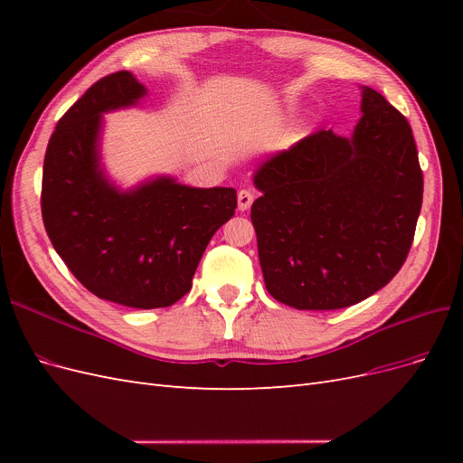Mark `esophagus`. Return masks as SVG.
<instances>
[{
  "mask_svg": "<svg viewBox=\"0 0 463 463\" xmlns=\"http://www.w3.org/2000/svg\"><path fill=\"white\" fill-rule=\"evenodd\" d=\"M255 201V193L250 189H241L240 193H237V208L240 210H249L250 204H253Z\"/></svg>",
  "mask_w": 463,
  "mask_h": 463,
  "instance_id": "esophagus-1",
  "label": "esophagus"
}]
</instances>
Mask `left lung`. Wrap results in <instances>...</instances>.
<instances>
[{
	"label": "left lung",
	"mask_w": 463,
	"mask_h": 463,
	"mask_svg": "<svg viewBox=\"0 0 463 463\" xmlns=\"http://www.w3.org/2000/svg\"><path fill=\"white\" fill-rule=\"evenodd\" d=\"M352 137L320 129L266 160L250 206L270 296L334 311L384 288L408 259L423 203L411 128L369 87Z\"/></svg>",
	"instance_id": "left-lung-1"
}]
</instances>
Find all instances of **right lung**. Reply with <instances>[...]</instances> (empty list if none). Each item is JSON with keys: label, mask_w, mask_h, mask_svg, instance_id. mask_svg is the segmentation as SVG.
Returning <instances> with one entry per match:
<instances>
[{"label": "right lung", "mask_w": 463, "mask_h": 463, "mask_svg": "<svg viewBox=\"0 0 463 463\" xmlns=\"http://www.w3.org/2000/svg\"><path fill=\"white\" fill-rule=\"evenodd\" d=\"M145 94L129 71H118L65 111L46 148L40 204L53 249L90 293L158 309L191 289L208 241L235 214L237 194L165 175L131 191L109 184L100 165L102 114L135 106Z\"/></svg>", "instance_id": "right-lung-1"}]
</instances>
